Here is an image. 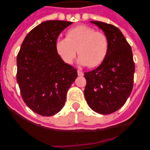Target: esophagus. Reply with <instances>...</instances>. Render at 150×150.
<instances>
[{
  "label": "esophagus",
  "mask_w": 150,
  "mask_h": 150,
  "mask_svg": "<svg viewBox=\"0 0 150 150\" xmlns=\"http://www.w3.org/2000/svg\"><path fill=\"white\" fill-rule=\"evenodd\" d=\"M83 75H84V73L82 72V71L78 70V75H79V76H83Z\"/></svg>",
  "instance_id": "34e87169"
}]
</instances>
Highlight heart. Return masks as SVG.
I'll use <instances>...</instances> for the list:
<instances>
[{
  "instance_id": "b5f03b06",
  "label": "heart",
  "mask_w": 150,
  "mask_h": 150,
  "mask_svg": "<svg viewBox=\"0 0 150 150\" xmlns=\"http://www.w3.org/2000/svg\"><path fill=\"white\" fill-rule=\"evenodd\" d=\"M55 47L64 63L72 64L78 52L79 64L96 68L106 58L109 42L105 34L93 28L78 25L67 32L66 38L57 40Z\"/></svg>"
}]
</instances>
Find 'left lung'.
<instances>
[{"label": "left lung", "instance_id": "8db88e82", "mask_svg": "<svg viewBox=\"0 0 150 150\" xmlns=\"http://www.w3.org/2000/svg\"><path fill=\"white\" fill-rule=\"evenodd\" d=\"M91 22L104 32L109 50L98 68L85 72V98L94 111L112 114L123 107L132 90L135 72L132 51L118 28L98 21Z\"/></svg>", "mask_w": 150, "mask_h": 150}]
</instances>
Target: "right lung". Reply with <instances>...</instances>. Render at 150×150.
Returning <instances> with one entry per match:
<instances>
[{"label": "right lung", "instance_id": "add662e5", "mask_svg": "<svg viewBox=\"0 0 150 150\" xmlns=\"http://www.w3.org/2000/svg\"><path fill=\"white\" fill-rule=\"evenodd\" d=\"M72 22L46 21L33 29L17 56V82L25 104L36 114L49 117L64 105L77 70L57 53L59 34Z\"/></svg>", "mask_w": 150, "mask_h": 150}]
</instances>
